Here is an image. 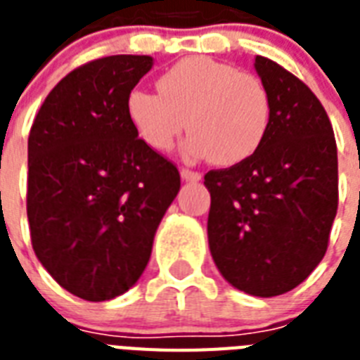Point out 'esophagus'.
<instances>
[{
  "mask_svg": "<svg viewBox=\"0 0 360 360\" xmlns=\"http://www.w3.org/2000/svg\"><path fill=\"white\" fill-rule=\"evenodd\" d=\"M181 177L185 181H200L202 179V174H200V172H194V169L181 168Z\"/></svg>",
  "mask_w": 360,
  "mask_h": 360,
  "instance_id": "1",
  "label": "esophagus"
}]
</instances>
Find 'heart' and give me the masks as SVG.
I'll use <instances>...</instances> for the list:
<instances>
[{
	"instance_id": "1",
	"label": "heart",
	"mask_w": 360,
	"mask_h": 360,
	"mask_svg": "<svg viewBox=\"0 0 360 360\" xmlns=\"http://www.w3.org/2000/svg\"><path fill=\"white\" fill-rule=\"evenodd\" d=\"M158 91L132 89L127 114L138 136L166 153L188 129L186 153L233 166L252 157L267 136L273 101L267 86L230 63L192 56L158 78Z\"/></svg>"
}]
</instances>
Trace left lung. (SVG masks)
<instances>
[{"label":"left lung","mask_w":360,"mask_h":360,"mask_svg":"<svg viewBox=\"0 0 360 360\" xmlns=\"http://www.w3.org/2000/svg\"><path fill=\"white\" fill-rule=\"evenodd\" d=\"M273 114L257 151L205 174L211 192L209 248L237 290L282 295L299 285L329 246L338 209V155L329 115L299 80L256 56Z\"/></svg>","instance_id":"left-lung-1"}]
</instances>
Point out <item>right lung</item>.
I'll return each mask as SVG.
<instances>
[{
  "mask_svg": "<svg viewBox=\"0 0 360 360\" xmlns=\"http://www.w3.org/2000/svg\"><path fill=\"white\" fill-rule=\"evenodd\" d=\"M149 56H108L48 93L27 140V220L39 262L61 288L108 301L141 276L181 186L172 160L138 138L127 98Z\"/></svg>",
  "mask_w": 360,
  "mask_h": 360,
  "instance_id": "obj_1",
  "label": "right lung"
}]
</instances>
